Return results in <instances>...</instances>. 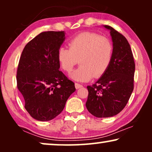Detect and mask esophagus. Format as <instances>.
I'll list each match as a JSON object with an SVG mask.
<instances>
[{"label": "esophagus", "instance_id": "1", "mask_svg": "<svg viewBox=\"0 0 152 152\" xmlns=\"http://www.w3.org/2000/svg\"><path fill=\"white\" fill-rule=\"evenodd\" d=\"M75 86L76 89H79V88H82V87L83 86H82V84H78V83H75Z\"/></svg>", "mask_w": 152, "mask_h": 152}]
</instances>
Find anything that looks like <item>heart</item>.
Masks as SVG:
<instances>
[{
	"label": "heart",
	"instance_id": "heart-1",
	"mask_svg": "<svg viewBox=\"0 0 152 152\" xmlns=\"http://www.w3.org/2000/svg\"><path fill=\"white\" fill-rule=\"evenodd\" d=\"M68 45L69 48L58 49L57 59L61 69L68 73L80 60L81 66L71 75L75 80L87 82L93 77L99 78L109 69L113 56V45L109 39L84 32L72 37Z\"/></svg>",
	"mask_w": 152,
	"mask_h": 152
}]
</instances>
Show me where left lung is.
I'll use <instances>...</instances> for the list:
<instances>
[{
  "mask_svg": "<svg viewBox=\"0 0 152 152\" xmlns=\"http://www.w3.org/2000/svg\"><path fill=\"white\" fill-rule=\"evenodd\" d=\"M113 56L107 71L92 86H88L86 107L97 118L117 115L125 107L134 90L135 62L128 41L109 26Z\"/></svg>",
  "mask_w": 152,
  "mask_h": 152,
  "instance_id": "1",
  "label": "left lung"
}]
</instances>
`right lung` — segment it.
Returning <instances> with one entry per match:
<instances>
[{"mask_svg":"<svg viewBox=\"0 0 152 152\" xmlns=\"http://www.w3.org/2000/svg\"><path fill=\"white\" fill-rule=\"evenodd\" d=\"M64 31L43 32L27 43L18 62L17 88L25 109L39 121L53 120L63 111L75 84L61 71L57 59Z\"/></svg>","mask_w":152,"mask_h":152,"instance_id":"obj_1","label":"right lung"}]
</instances>
